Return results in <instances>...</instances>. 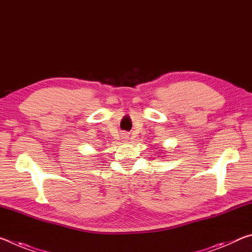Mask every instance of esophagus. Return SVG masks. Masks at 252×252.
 Listing matches in <instances>:
<instances>
[{"label":"esophagus","instance_id":"34e87169","mask_svg":"<svg viewBox=\"0 0 252 252\" xmlns=\"http://www.w3.org/2000/svg\"><path fill=\"white\" fill-rule=\"evenodd\" d=\"M126 136H127V135H125V138H126Z\"/></svg>","mask_w":252,"mask_h":252}]
</instances>
